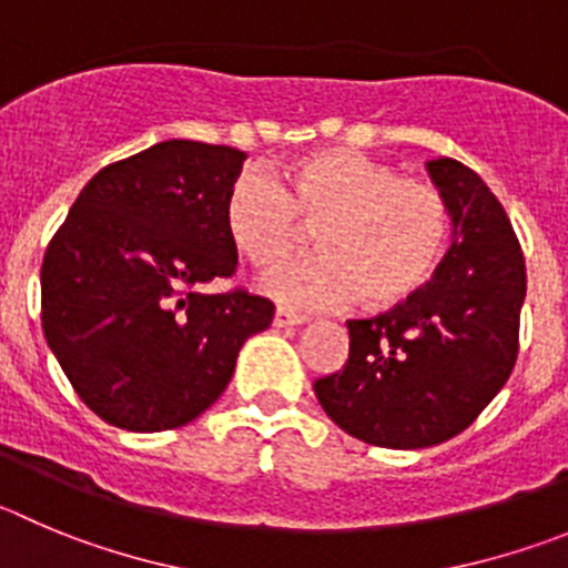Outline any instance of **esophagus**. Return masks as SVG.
Wrapping results in <instances>:
<instances>
[{
  "label": "esophagus",
  "mask_w": 568,
  "mask_h": 568,
  "mask_svg": "<svg viewBox=\"0 0 568 568\" xmlns=\"http://www.w3.org/2000/svg\"><path fill=\"white\" fill-rule=\"evenodd\" d=\"M302 322H305V316L294 314V311L288 308L274 311V327H294V325H302Z\"/></svg>",
  "instance_id": "obj_1"
}]
</instances>
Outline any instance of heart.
Listing matches in <instances>:
<instances>
[{"label": "heart", "mask_w": 568, "mask_h": 568, "mask_svg": "<svg viewBox=\"0 0 568 568\" xmlns=\"http://www.w3.org/2000/svg\"><path fill=\"white\" fill-rule=\"evenodd\" d=\"M230 241L252 266H274L316 226L322 252L272 268L260 288L291 308H327L362 296L392 308L432 280L448 204L426 179L349 148H322L283 173L243 171L224 201Z\"/></svg>", "instance_id": "heart-1"}]
</instances>
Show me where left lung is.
I'll return each instance as SVG.
<instances>
[{
	"label": "left lung",
	"mask_w": 568,
	"mask_h": 568,
	"mask_svg": "<svg viewBox=\"0 0 568 568\" xmlns=\"http://www.w3.org/2000/svg\"><path fill=\"white\" fill-rule=\"evenodd\" d=\"M428 176L452 215V246L432 283L373 320H349V358L314 381L322 409L349 437L428 448L457 437L510 378L527 272L505 206L457 159Z\"/></svg>",
	"instance_id": "8db88e82"
}]
</instances>
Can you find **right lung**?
I'll return each mask as SVG.
<instances>
[{
	"label": "right lung",
	"instance_id": "right-lung-1",
	"mask_svg": "<svg viewBox=\"0 0 568 568\" xmlns=\"http://www.w3.org/2000/svg\"><path fill=\"white\" fill-rule=\"evenodd\" d=\"M246 153L156 142L94 173L41 263V325L83 404L125 432H164L210 409L243 342L272 325L266 296L199 285L232 277L224 226Z\"/></svg>",
	"mask_w": 568,
	"mask_h": 568
}]
</instances>
